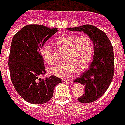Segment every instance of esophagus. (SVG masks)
Listing matches in <instances>:
<instances>
[{
	"mask_svg": "<svg viewBox=\"0 0 125 125\" xmlns=\"http://www.w3.org/2000/svg\"><path fill=\"white\" fill-rule=\"evenodd\" d=\"M62 82L63 83H67L68 84H70L72 83L71 80H67V79H62Z\"/></svg>",
	"mask_w": 125,
	"mask_h": 125,
	"instance_id": "1",
	"label": "esophagus"
}]
</instances>
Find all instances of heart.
Wrapping results in <instances>:
<instances>
[{
    "instance_id": "obj_1",
    "label": "heart",
    "mask_w": 125,
    "mask_h": 125,
    "mask_svg": "<svg viewBox=\"0 0 125 125\" xmlns=\"http://www.w3.org/2000/svg\"><path fill=\"white\" fill-rule=\"evenodd\" d=\"M56 45L65 51L63 62L49 68V73L56 76L65 78L76 72L82 71L89 65L92 59L93 45L89 37L69 34L60 36L54 40ZM40 54L48 65L54 63L53 51L49 45L44 44L40 49Z\"/></svg>"
}]
</instances>
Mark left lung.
Returning a JSON list of instances; mask_svg holds the SVG:
<instances>
[{"mask_svg": "<svg viewBox=\"0 0 125 125\" xmlns=\"http://www.w3.org/2000/svg\"><path fill=\"white\" fill-rule=\"evenodd\" d=\"M71 31H83L94 45V57L89 69L74 80L85 87V93L78 98L80 103H91L103 96L111 83L114 73L113 47L105 33L92 25L68 27Z\"/></svg>", "mask_w": 125, "mask_h": 125, "instance_id": "8db88e82", "label": "left lung"}]
</instances>
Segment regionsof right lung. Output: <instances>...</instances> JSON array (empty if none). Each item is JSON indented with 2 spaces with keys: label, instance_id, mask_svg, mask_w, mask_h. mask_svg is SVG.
I'll use <instances>...</instances> for the list:
<instances>
[{
  "label": "right lung",
  "instance_id": "obj_1",
  "mask_svg": "<svg viewBox=\"0 0 125 125\" xmlns=\"http://www.w3.org/2000/svg\"><path fill=\"white\" fill-rule=\"evenodd\" d=\"M57 31V28L42 25H27L12 40L8 59L12 83L19 95L30 103L42 104L49 101L54 87L62 82L53 75L45 79L39 78L46 73L40 49Z\"/></svg>",
  "mask_w": 125,
  "mask_h": 125
}]
</instances>
